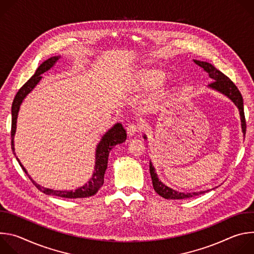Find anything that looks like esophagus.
Here are the masks:
<instances>
[{"label": "esophagus", "mask_w": 254, "mask_h": 254, "mask_svg": "<svg viewBox=\"0 0 254 254\" xmlns=\"http://www.w3.org/2000/svg\"><path fill=\"white\" fill-rule=\"evenodd\" d=\"M140 127H141L140 125L137 124V123H131V124H129V125L127 126V134H128L129 136L133 135V134L136 133L138 130H140Z\"/></svg>", "instance_id": "obj_1"}]
</instances>
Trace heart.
<instances>
[{
  "label": "heart",
  "instance_id": "heart-1",
  "mask_svg": "<svg viewBox=\"0 0 254 254\" xmlns=\"http://www.w3.org/2000/svg\"><path fill=\"white\" fill-rule=\"evenodd\" d=\"M141 80L146 85L150 86H156L161 84L164 81V74L160 70H150L142 72L141 73Z\"/></svg>",
  "mask_w": 254,
  "mask_h": 254
}]
</instances>
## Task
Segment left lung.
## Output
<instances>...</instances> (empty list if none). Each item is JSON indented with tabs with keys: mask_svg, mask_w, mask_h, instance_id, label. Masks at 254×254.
<instances>
[{
	"mask_svg": "<svg viewBox=\"0 0 254 254\" xmlns=\"http://www.w3.org/2000/svg\"><path fill=\"white\" fill-rule=\"evenodd\" d=\"M195 63L198 64L199 66H201L207 73L209 74V76L213 79V82L209 84V86L213 89H216L220 91L221 93L225 94L226 96H228L234 103L235 105L238 107L239 113H240V119H241V127H242V131L245 134L246 132V121H245V116H244V108H243V98L242 95L239 91V89L237 88V86L233 83V81L227 77L226 75H224L221 71H219L218 69H216L212 64L208 63V62H203V61H197L195 60ZM146 138V136H144ZM150 173H151V177H152V182H153V186L155 191L163 198L165 199H187V198H191L194 196H198L200 194H204L206 192H209L210 190L207 191H201V192H193V193H182V192H177L169 187H167L166 185H164L161 181L159 180L155 169L152 165V163L150 162Z\"/></svg>",
	"mask_w": 254,
	"mask_h": 254,
	"instance_id": "obj_1",
	"label": "left lung"
}]
</instances>
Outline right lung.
<instances>
[{
  "mask_svg": "<svg viewBox=\"0 0 254 254\" xmlns=\"http://www.w3.org/2000/svg\"><path fill=\"white\" fill-rule=\"evenodd\" d=\"M58 59H59V56H54V57L49 58L45 62H43L37 68V70H36L35 74L19 89V91L17 92V94L13 100V103H12V127H11V137H12L11 146H12L13 152H14L13 139H14V134L16 131V123H17V117H18L20 105H21L23 99L25 98V96L36 86V84L40 81L41 74L44 73V72L47 71L48 69H50ZM126 139H127V132H126V129L124 128V127L122 126V124H116L110 130H107V132H105V134H103V136L101 137V140L99 141V143L96 147V157H95L96 162H95V167H94V172L92 174V177L90 178V180L84 186L76 189L75 191H55V190L46 189V188L41 187L40 185H37L28 176L25 168L21 165V163L17 157H16V159L18 160L21 168L26 173V175L30 178V180L32 181V183L35 185V187H37V189H39L41 192H43L47 195H54V196H58V197H62V198H71V199L85 198V197H90V196H93L94 194H96L97 191L100 189V187L103 185L104 173L107 168L108 155H110V152L114 146H116V144H118V143L124 142ZM14 155H16L15 152H14Z\"/></svg>",
  "mask_w": 254,
  "mask_h": 254,
  "instance_id": "1",
  "label": "right lung"
}]
</instances>
